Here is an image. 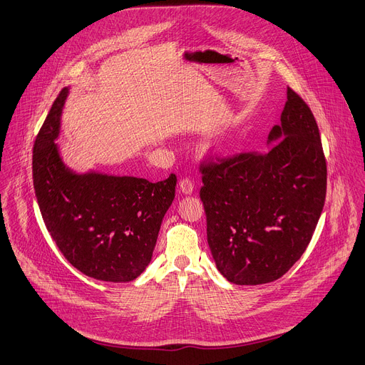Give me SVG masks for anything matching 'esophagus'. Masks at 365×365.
Listing matches in <instances>:
<instances>
[{
  "instance_id": "esophagus-1",
  "label": "esophagus",
  "mask_w": 365,
  "mask_h": 365,
  "mask_svg": "<svg viewBox=\"0 0 365 365\" xmlns=\"http://www.w3.org/2000/svg\"><path fill=\"white\" fill-rule=\"evenodd\" d=\"M179 189H180L182 193L190 195V193L193 192V183H192V180H190V179H182V180L179 182Z\"/></svg>"
}]
</instances>
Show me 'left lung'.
Listing matches in <instances>:
<instances>
[{"label": "left lung", "instance_id": "obj_1", "mask_svg": "<svg viewBox=\"0 0 365 365\" xmlns=\"http://www.w3.org/2000/svg\"><path fill=\"white\" fill-rule=\"evenodd\" d=\"M264 153L204 161L200 196L217 269L230 282L281 278L307 249L326 197V158L316 119L287 88L281 123Z\"/></svg>", "mask_w": 365, "mask_h": 365}]
</instances>
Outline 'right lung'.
Returning a JSON list of instances; mask_svg holds the SVG:
<instances>
[{
  "label": "right lung",
  "mask_w": 365,
  "mask_h": 365,
  "mask_svg": "<svg viewBox=\"0 0 365 365\" xmlns=\"http://www.w3.org/2000/svg\"><path fill=\"white\" fill-rule=\"evenodd\" d=\"M67 96L68 88H62L33 145V186L45 225L65 259L84 275L134 281L151 260L163 217L175 200L176 175L151 183L73 172L55 143Z\"/></svg>",
  "instance_id": "1"
}]
</instances>
